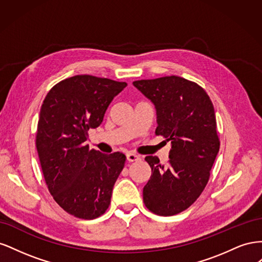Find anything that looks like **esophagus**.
Here are the masks:
<instances>
[{
  "mask_svg": "<svg viewBox=\"0 0 262 262\" xmlns=\"http://www.w3.org/2000/svg\"><path fill=\"white\" fill-rule=\"evenodd\" d=\"M126 160L129 162H138V161H141V156L134 153H128L126 154Z\"/></svg>",
  "mask_w": 262,
  "mask_h": 262,
  "instance_id": "1",
  "label": "esophagus"
}]
</instances>
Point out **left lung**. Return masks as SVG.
Returning a JSON list of instances; mask_svg holds the SVG:
<instances>
[{
  "instance_id": "8db88e82",
  "label": "left lung",
  "mask_w": 262,
  "mask_h": 262,
  "mask_svg": "<svg viewBox=\"0 0 262 262\" xmlns=\"http://www.w3.org/2000/svg\"><path fill=\"white\" fill-rule=\"evenodd\" d=\"M156 110V136L171 142L169 162L146 156L152 175L143 188L145 207L170 216L188 209L208 184L220 149L214 107L198 84L179 76L133 82Z\"/></svg>"
}]
</instances>
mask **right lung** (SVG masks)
<instances>
[{
	"label": "right lung",
	"instance_id": "add662e5",
	"mask_svg": "<svg viewBox=\"0 0 262 262\" xmlns=\"http://www.w3.org/2000/svg\"><path fill=\"white\" fill-rule=\"evenodd\" d=\"M124 82L92 75L63 80L47 94L39 114L36 145L53 199L72 215L93 220L108 209L125 155L102 154L86 143L102 122Z\"/></svg>",
	"mask_w": 262,
	"mask_h": 262
}]
</instances>
